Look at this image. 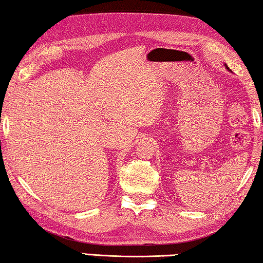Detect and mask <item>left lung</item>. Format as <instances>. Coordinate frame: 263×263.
I'll use <instances>...</instances> for the list:
<instances>
[{
  "mask_svg": "<svg viewBox=\"0 0 263 263\" xmlns=\"http://www.w3.org/2000/svg\"><path fill=\"white\" fill-rule=\"evenodd\" d=\"M226 67H227V66H226ZM227 68H229V67H227ZM229 70H230V68H229Z\"/></svg>",
  "mask_w": 263,
  "mask_h": 263,
  "instance_id": "left-lung-1",
  "label": "left lung"
}]
</instances>
